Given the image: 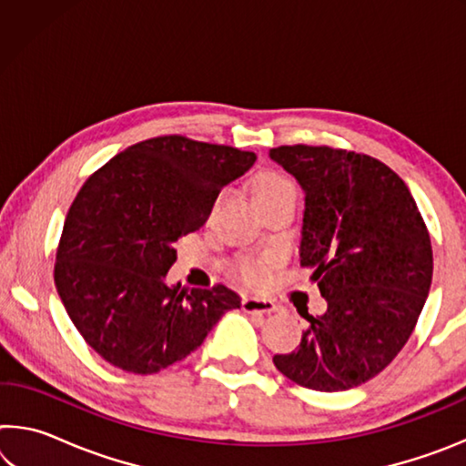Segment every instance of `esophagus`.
Returning <instances> with one entry per match:
<instances>
[{
	"label": "esophagus",
	"mask_w": 466,
	"mask_h": 466,
	"mask_svg": "<svg viewBox=\"0 0 466 466\" xmlns=\"http://www.w3.org/2000/svg\"><path fill=\"white\" fill-rule=\"evenodd\" d=\"M242 310L248 314H269L275 310V306L271 302H267L263 298H244L242 299Z\"/></svg>",
	"instance_id": "1"
}]
</instances>
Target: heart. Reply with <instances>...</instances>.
Returning a JSON list of instances; mask_svg holds the SVG:
<instances>
[{"label": "heart", "instance_id": "1", "mask_svg": "<svg viewBox=\"0 0 466 466\" xmlns=\"http://www.w3.org/2000/svg\"><path fill=\"white\" fill-rule=\"evenodd\" d=\"M250 193L257 208H261L265 203L279 201V199L296 201L298 188L294 185V180L288 178L286 175H281V172L265 170L261 175L252 178ZM271 265H273L271 258H265V257H242L234 263L232 269L244 283H248V286H258V283L265 281Z\"/></svg>", "mask_w": 466, "mask_h": 466}]
</instances>
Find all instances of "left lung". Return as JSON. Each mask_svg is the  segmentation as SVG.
I'll return each mask as SVG.
<instances>
[{"label": "left lung", "mask_w": 466, "mask_h": 466, "mask_svg": "<svg viewBox=\"0 0 466 466\" xmlns=\"http://www.w3.org/2000/svg\"><path fill=\"white\" fill-rule=\"evenodd\" d=\"M273 162L304 191L299 265L327 299L291 353L273 364L304 389L339 392L397 358L430 294L428 228L397 172L372 156L329 146H279Z\"/></svg>", "instance_id": "left-lung-1"}]
</instances>
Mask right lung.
I'll use <instances>...</instances> for the list:
<instances>
[{
	"mask_svg": "<svg viewBox=\"0 0 466 466\" xmlns=\"http://www.w3.org/2000/svg\"><path fill=\"white\" fill-rule=\"evenodd\" d=\"M257 156L183 136L152 137L98 168L63 224L55 286L84 341L110 366L156 374L240 309L226 286H168L175 244L208 222L222 188Z\"/></svg>",
	"mask_w": 466,
	"mask_h": 466,
	"instance_id": "obj_1",
	"label": "right lung"
}]
</instances>
